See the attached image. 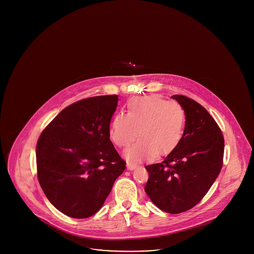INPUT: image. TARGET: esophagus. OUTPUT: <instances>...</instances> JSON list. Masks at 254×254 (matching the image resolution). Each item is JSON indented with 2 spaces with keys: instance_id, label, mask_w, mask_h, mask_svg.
I'll use <instances>...</instances> for the list:
<instances>
[{
  "instance_id": "esophagus-1",
  "label": "esophagus",
  "mask_w": 254,
  "mask_h": 254,
  "mask_svg": "<svg viewBox=\"0 0 254 254\" xmlns=\"http://www.w3.org/2000/svg\"><path fill=\"white\" fill-rule=\"evenodd\" d=\"M135 168H136V165H134V164H130V163L127 164V169L128 170H133V169H135Z\"/></svg>"
}]
</instances>
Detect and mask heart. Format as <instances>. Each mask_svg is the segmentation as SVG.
<instances>
[{
    "instance_id": "obj_1",
    "label": "heart",
    "mask_w": 254,
    "mask_h": 254,
    "mask_svg": "<svg viewBox=\"0 0 254 254\" xmlns=\"http://www.w3.org/2000/svg\"><path fill=\"white\" fill-rule=\"evenodd\" d=\"M186 125L181 105L168 102L158 95L133 97L127 103V115L113 116L109 137L119 147L135 144L124 151V157L131 163H141L170 153L180 143Z\"/></svg>"
}]
</instances>
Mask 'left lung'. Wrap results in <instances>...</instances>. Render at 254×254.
<instances>
[{
  "label": "left lung",
  "mask_w": 254,
  "mask_h": 254,
  "mask_svg": "<svg viewBox=\"0 0 254 254\" xmlns=\"http://www.w3.org/2000/svg\"><path fill=\"white\" fill-rule=\"evenodd\" d=\"M186 114L180 143L163 162L146 166L145 191L161 210L176 214L197 205L221 171L224 137L216 122L200 104L173 95Z\"/></svg>",
  "instance_id": "obj_1"
}]
</instances>
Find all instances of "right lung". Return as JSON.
Segmentation results:
<instances>
[{"instance_id":"right-lung-1","label":"right lung","mask_w":254,"mask_h":254,"mask_svg":"<svg viewBox=\"0 0 254 254\" xmlns=\"http://www.w3.org/2000/svg\"><path fill=\"white\" fill-rule=\"evenodd\" d=\"M118 101V95L78 101L63 109L38 140L41 188L49 202L69 217L95 214L126 169L109 139Z\"/></svg>"}]
</instances>
